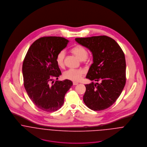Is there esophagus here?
Returning <instances> with one entry per match:
<instances>
[{
    "instance_id": "1",
    "label": "esophagus",
    "mask_w": 147,
    "mask_h": 147,
    "mask_svg": "<svg viewBox=\"0 0 147 147\" xmlns=\"http://www.w3.org/2000/svg\"><path fill=\"white\" fill-rule=\"evenodd\" d=\"M79 84L78 82H73V85H76L78 84Z\"/></svg>"
}]
</instances>
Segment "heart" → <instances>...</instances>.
Listing matches in <instances>:
<instances>
[{
	"instance_id": "obj_1",
	"label": "heart",
	"mask_w": 147,
	"mask_h": 147,
	"mask_svg": "<svg viewBox=\"0 0 147 147\" xmlns=\"http://www.w3.org/2000/svg\"><path fill=\"white\" fill-rule=\"evenodd\" d=\"M71 52L76 56L80 61H85L88 57V53L87 50L80 45H77L74 47L71 50ZM65 58V52L64 50H62L59 52L56 57V61L58 65L63 67L64 66V61ZM85 74V71L82 69H68L64 72L63 77L65 79L74 81H79Z\"/></svg>"
}]
</instances>
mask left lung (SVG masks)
Instances as JSON below:
<instances>
[{
    "label": "left lung",
    "mask_w": 147,
    "mask_h": 147,
    "mask_svg": "<svg viewBox=\"0 0 147 147\" xmlns=\"http://www.w3.org/2000/svg\"><path fill=\"white\" fill-rule=\"evenodd\" d=\"M75 41L92 52L93 63L86 78L97 82L85 85L84 102L92 110H105L116 101L126 84L124 53L117 42L106 36L76 38Z\"/></svg>",
    "instance_id": "1"
}]
</instances>
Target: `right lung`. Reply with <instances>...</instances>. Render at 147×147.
I'll return each mask as SVG.
<instances>
[{"label": "right lung", "mask_w": 147, "mask_h": 147, "mask_svg": "<svg viewBox=\"0 0 147 147\" xmlns=\"http://www.w3.org/2000/svg\"><path fill=\"white\" fill-rule=\"evenodd\" d=\"M68 42L61 37H41L32 43L24 58L22 71L25 89L34 104L43 111L60 109L73 84L66 79L50 85L53 79L58 80L62 75L56 57Z\"/></svg>", "instance_id": "add662e5"}]
</instances>
